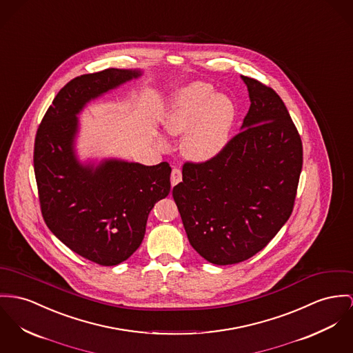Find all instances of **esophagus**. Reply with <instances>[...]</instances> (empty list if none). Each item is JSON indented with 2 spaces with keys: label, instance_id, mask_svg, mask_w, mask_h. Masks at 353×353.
<instances>
[{
  "label": "esophagus",
  "instance_id": "34e87169",
  "mask_svg": "<svg viewBox=\"0 0 353 353\" xmlns=\"http://www.w3.org/2000/svg\"><path fill=\"white\" fill-rule=\"evenodd\" d=\"M181 179H183L181 170L177 169V168H174V169L172 170V174H170V183H172V185L174 187L176 184H179V183L181 181Z\"/></svg>",
  "mask_w": 353,
  "mask_h": 353
}]
</instances>
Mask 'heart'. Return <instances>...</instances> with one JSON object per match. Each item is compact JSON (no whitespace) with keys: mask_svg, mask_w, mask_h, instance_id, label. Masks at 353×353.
Here are the masks:
<instances>
[{"mask_svg":"<svg viewBox=\"0 0 353 353\" xmlns=\"http://www.w3.org/2000/svg\"><path fill=\"white\" fill-rule=\"evenodd\" d=\"M235 118L236 110L228 97L215 94L207 83H193L172 99L161 122L170 136L188 133L183 139L187 159L207 163L227 146Z\"/></svg>","mask_w":353,"mask_h":353,"instance_id":"1","label":"heart"}]
</instances>
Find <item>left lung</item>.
Returning a JSON list of instances; mask_svg holds the SVG:
<instances>
[{"mask_svg": "<svg viewBox=\"0 0 353 353\" xmlns=\"http://www.w3.org/2000/svg\"><path fill=\"white\" fill-rule=\"evenodd\" d=\"M250 109L242 132L207 163H185L173 199L190 243L214 265L243 262L292 215L302 142L279 95L242 77Z\"/></svg>", "mask_w": 353, "mask_h": 353, "instance_id": "8db88e82", "label": "left lung"}]
</instances>
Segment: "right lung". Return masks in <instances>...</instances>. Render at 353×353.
I'll return each mask as SVG.
<instances>
[{
    "label": "right lung",
    "mask_w": 353,
    "mask_h": 353,
    "mask_svg": "<svg viewBox=\"0 0 353 353\" xmlns=\"http://www.w3.org/2000/svg\"><path fill=\"white\" fill-rule=\"evenodd\" d=\"M141 77L109 68L68 81L54 97L34 139L33 165L41 214L54 236L83 258L115 266L142 243L149 212L170 190V166L109 159L81 163L75 153L84 106Z\"/></svg>",
    "instance_id": "right-lung-1"
}]
</instances>
